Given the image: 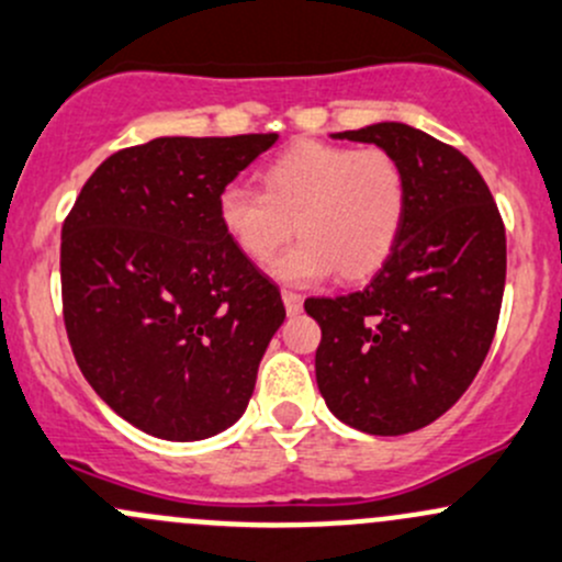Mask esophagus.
<instances>
[{"label":"esophagus","mask_w":562,"mask_h":562,"mask_svg":"<svg viewBox=\"0 0 562 562\" xmlns=\"http://www.w3.org/2000/svg\"><path fill=\"white\" fill-rule=\"evenodd\" d=\"M281 300H283V305H286V313H289V316H297V313L303 311V294H297V292H286V289H283V292H281Z\"/></svg>","instance_id":"esophagus-1"}]
</instances>
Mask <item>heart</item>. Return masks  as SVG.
<instances>
[{
    "mask_svg": "<svg viewBox=\"0 0 562 562\" xmlns=\"http://www.w3.org/2000/svg\"><path fill=\"white\" fill-rule=\"evenodd\" d=\"M407 177L383 147L300 142L262 171V192L227 184L220 222L251 262H265L292 238H303L270 265L289 283H316L337 273L364 279L389 259L407 216Z\"/></svg>",
    "mask_w": 562,
    "mask_h": 562,
    "instance_id": "1",
    "label": "heart"
}]
</instances>
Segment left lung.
<instances>
[{
    "instance_id": "8db88e82",
    "label": "left lung",
    "mask_w": 562,
    "mask_h": 562,
    "mask_svg": "<svg viewBox=\"0 0 562 562\" xmlns=\"http://www.w3.org/2000/svg\"><path fill=\"white\" fill-rule=\"evenodd\" d=\"M396 155L407 216L361 292L305 300L322 327L316 383L342 424L378 437L418 431L463 396L496 335L506 233L467 155L404 123L331 134Z\"/></svg>"
}]
</instances>
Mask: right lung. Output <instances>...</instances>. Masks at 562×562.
Instances as JSON below:
<instances>
[{
	"mask_svg": "<svg viewBox=\"0 0 562 562\" xmlns=\"http://www.w3.org/2000/svg\"><path fill=\"white\" fill-rule=\"evenodd\" d=\"M279 134L162 136L93 171L61 231L64 324L95 394L171 442L225 431L255 394L281 292L227 238L220 192Z\"/></svg>",
	"mask_w": 562,
	"mask_h": 562,
	"instance_id": "add662e5",
	"label": "right lung"
}]
</instances>
